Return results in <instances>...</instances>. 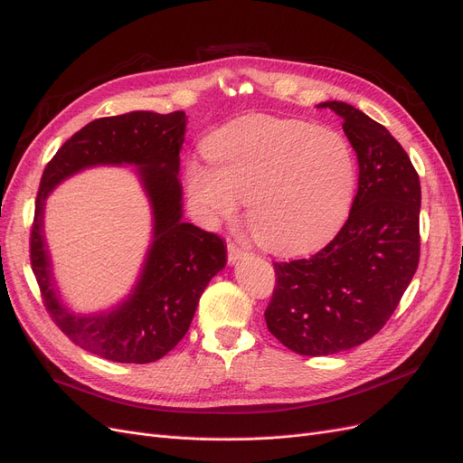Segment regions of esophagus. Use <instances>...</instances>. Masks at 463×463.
Segmentation results:
<instances>
[{
	"mask_svg": "<svg viewBox=\"0 0 463 463\" xmlns=\"http://www.w3.org/2000/svg\"><path fill=\"white\" fill-rule=\"evenodd\" d=\"M227 256H229V263H236L238 260H242L248 256V251L244 248H241L234 242H229L227 244Z\"/></svg>",
	"mask_w": 463,
	"mask_h": 463,
	"instance_id": "1",
	"label": "esophagus"
}]
</instances>
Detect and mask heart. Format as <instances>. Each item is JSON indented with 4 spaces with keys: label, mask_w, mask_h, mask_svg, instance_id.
<instances>
[{
    "label": "heart",
    "mask_w": 463,
    "mask_h": 463,
    "mask_svg": "<svg viewBox=\"0 0 463 463\" xmlns=\"http://www.w3.org/2000/svg\"><path fill=\"white\" fill-rule=\"evenodd\" d=\"M210 163L186 167L188 196L213 225L248 202L256 241L277 253L323 244L346 217L355 186V157L340 132L298 118L246 115L205 142Z\"/></svg>",
    "instance_id": "b5f03b06"
}]
</instances>
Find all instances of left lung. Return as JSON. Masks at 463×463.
I'll return each mask as SVG.
<instances>
[{
	"label": "left lung",
	"instance_id": "1",
	"mask_svg": "<svg viewBox=\"0 0 463 463\" xmlns=\"http://www.w3.org/2000/svg\"><path fill=\"white\" fill-rule=\"evenodd\" d=\"M342 117L357 156V194L345 227L307 260L273 263L267 329L302 355L364 345L391 319L420 263L421 186L404 147L364 111L323 101Z\"/></svg>",
	"mask_w": 463,
	"mask_h": 463
}]
</instances>
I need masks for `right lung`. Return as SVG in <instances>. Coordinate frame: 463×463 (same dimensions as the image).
I'll return each instance as SVG.
<instances>
[{
    "label": "right lung",
    "instance_id": "obj_1",
    "mask_svg": "<svg viewBox=\"0 0 463 463\" xmlns=\"http://www.w3.org/2000/svg\"><path fill=\"white\" fill-rule=\"evenodd\" d=\"M186 113L132 111L88 123L43 169L31 232V263L43 306L74 345L118 364H150L186 335L200 296L227 265V246L213 232L183 221L178 181ZM98 165H134L153 207L155 229L137 285L109 312L79 317L62 306L43 234L49 192L65 177Z\"/></svg>",
    "mask_w": 463,
    "mask_h": 463
}]
</instances>
